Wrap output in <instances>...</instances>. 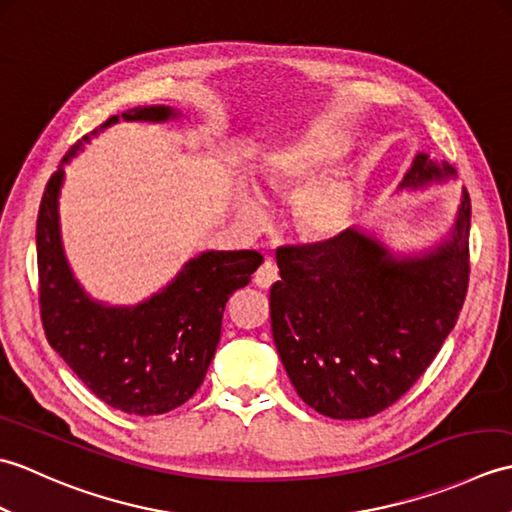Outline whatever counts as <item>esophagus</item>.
Returning a JSON list of instances; mask_svg holds the SVG:
<instances>
[{
	"label": "esophagus",
	"mask_w": 512,
	"mask_h": 512,
	"mask_svg": "<svg viewBox=\"0 0 512 512\" xmlns=\"http://www.w3.org/2000/svg\"><path fill=\"white\" fill-rule=\"evenodd\" d=\"M279 279V270H277V266L273 264V262H266V264H262L257 268V273H255V286H259V288H264V290H268L270 286L275 284V281Z\"/></svg>",
	"instance_id": "obj_1"
}]
</instances>
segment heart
<instances>
[{
  "instance_id": "1",
  "label": "heart",
  "mask_w": 512,
  "mask_h": 512,
  "mask_svg": "<svg viewBox=\"0 0 512 512\" xmlns=\"http://www.w3.org/2000/svg\"><path fill=\"white\" fill-rule=\"evenodd\" d=\"M345 151L343 140L314 138L279 154L268 176V187H286V184L308 182L317 178L334 162H339ZM352 209V189L345 182L330 180L312 187L297 206V226L303 235L312 239H328L345 226ZM242 217L248 226H259L262 209L255 202H246Z\"/></svg>"
}]
</instances>
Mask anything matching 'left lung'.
Instances as JSON below:
<instances>
[{
	"instance_id": "obj_1",
	"label": "left lung",
	"mask_w": 512,
	"mask_h": 512,
	"mask_svg": "<svg viewBox=\"0 0 512 512\" xmlns=\"http://www.w3.org/2000/svg\"><path fill=\"white\" fill-rule=\"evenodd\" d=\"M420 154L400 187L451 176ZM471 198L462 193L449 242L396 262L356 231L277 250L270 325L290 383L314 411L336 420L376 416L427 372L469 290Z\"/></svg>"
}]
</instances>
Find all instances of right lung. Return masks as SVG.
I'll return each mask as SVG.
<instances>
[{"mask_svg":"<svg viewBox=\"0 0 512 512\" xmlns=\"http://www.w3.org/2000/svg\"><path fill=\"white\" fill-rule=\"evenodd\" d=\"M123 116L167 121L173 112L158 105ZM116 121L112 116L105 125ZM61 180L63 167L50 176L37 215L39 312L48 343L96 398L118 411L158 416L184 405L211 365L228 297L248 286L264 257L255 250L204 253L147 303L105 308L83 295L65 264L57 211Z\"/></svg>","mask_w":512,"mask_h":512,"instance_id":"1","label":"right lung"}]
</instances>
